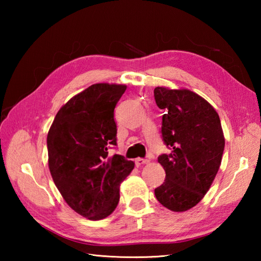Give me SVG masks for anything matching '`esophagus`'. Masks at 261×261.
<instances>
[{"label":"esophagus","mask_w":261,"mask_h":261,"mask_svg":"<svg viewBox=\"0 0 261 261\" xmlns=\"http://www.w3.org/2000/svg\"><path fill=\"white\" fill-rule=\"evenodd\" d=\"M149 164V160L148 159H143V158H137L136 159V165L139 167V166H142V165H147Z\"/></svg>","instance_id":"esophagus-1"}]
</instances>
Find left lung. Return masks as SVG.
Instances as JSON below:
<instances>
[{"instance_id": "8db88e82", "label": "left lung", "mask_w": 261, "mask_h": 261, "mask_svg": "<svg viewBox=\"0 0 261 261\" xmlns=\"http://www.w3.org/2000/svg\"><path fill=\"white\" fill-rule=\"evenodd\" d=\"M153 95L165 111L162 134L171 150L158 157L166 179L154 195L168 210L185 212L201 202L218 174L225 143L223 130L218 112L196 93L158 86Z\"/></svg>"}]
</instances>
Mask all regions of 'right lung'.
Returning a JSON list of instances; mask_svg holds the SVG:
<instances>
[{
	"instance_id": "obj_1",
	"label": "right lung",
	"mask_w": 261,
	"mask_h": 261,
	"mask_svg": "<svg viewBox=\"0 0 261 261\" xmlns=\"http://www.w3.org/2000/svg\"><path fill=\"white\" fill-rule=\"evenodd\" d=\"M125 90L108 83L87 87L60 108L47 136L55 185L76 213L92 221L118 206L120 184L135 168L134 162L108 151L116 146L114 108Z\"/></svg>"
}]
</instances>
